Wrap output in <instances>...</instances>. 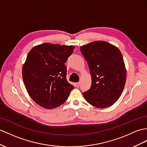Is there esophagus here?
I'll return each mask as SVG.
<instances>
[{
	"mask_svg": "<svg viewBox=\"0 0 147 147\" xmlns=\"http://www.w3.org/2000/svg\"><path fill=\"white\" fill-rule=\"evenodd\" d=\"M80 86V83L79 82H77V83H76L75 84V87H78Z\"/></svg>",
	"mask_w": 147,
	"mask_h": 147,
	"instance_id": "esophagus-1",
	"label": "esophagus"
}]
</instances>
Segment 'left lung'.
Returning <instances> with one entry per match:
<instances>
[{
	"instance_id": "obj_1",
	"label": "left lung",
	"mask_w": 147,
	"mask_h": 147,
	"mask_svg": "<svg viewBox=\"0 0 147 147\" xmlns=\"http://www.w3.org/2000/svg\"><path fill=\"white\" fill-rule=\"evenodd\" d=\"M90 69L92 85L83 93L88 103L98 109L112 106L120 98L127 80L123 56L116 46L95 41L80 47Z\"/></svg>"
}]
</instances>
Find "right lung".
<instances>
[{
    "label": "right lung",
    "mask_w": 147,
    "mask_h": 147,
    "mask_svg": "<svg viewBox=\"0 0 147 147\" xmlns=\"http://www.w3.org/2000/svg\"><path fill=\"white\" fill-rule=\"evenodd\" d=\"M75 47L44 43L34 47L22 67V78L31 98L40 107L52 109L67 100L74 87L66 79L65 63Z\"/></svg>",
    "instance_id": "right-lung-1"
}]
</instances>
